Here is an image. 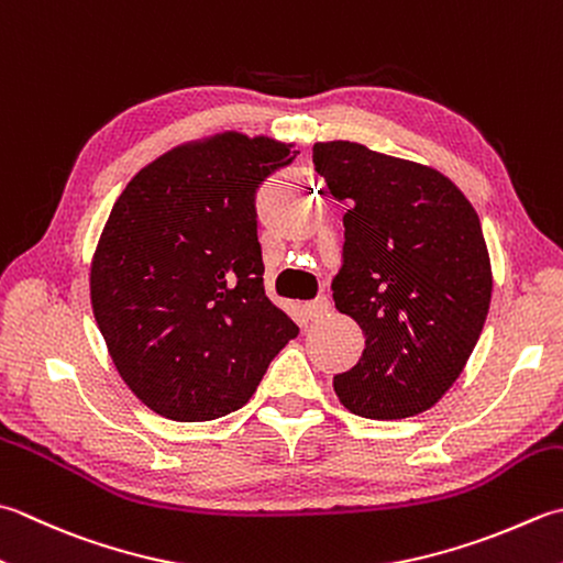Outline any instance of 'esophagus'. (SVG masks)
Returning a JSON list of instances; mask_svg holds the SVG:
<instances>
[{
	"instance_id": "34e87169",
	"label": "esophagus",
	"mask_w": 563,
	"mask_h": 563,
	"mask_svg": "<svg viewBox=\"0 0 563 563\" xmlns=\"http://www.w3.org/2000/svg\"><path fill=\"white\" fill-rule=\"evenodd\" d=\"M329 310H332V305H329L327 297H317V300L305 305V314H307V319H310V322L324 319L329 314Z\"/></svg>"
}]
</instances>
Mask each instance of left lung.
I'll return each instance as SVG.
<instances>
[{
  "mask_svg": "<svg viewBox=\"0 0 563 563\" xmlns=\"http://www.w3.org/2000/svg\"><path fill=\"white\" fill-rule=\"evenodd\" d=\"M317 173L346 200L334 305L366 346L334 390L354 415L405 420L444 398L486 324L493 271L481 219L432 165L317 141Z\"/></svg>",
  "mask_w": 563,
  "mask_h": 563,
  "instance_id": "obj_1",
  "label": "left lung"
}]
</instances>
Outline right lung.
<instances>
[{
  "instance_id": "right-lung-1",
  "label": "right lung",
  "mask_w": 563,
  "mask_h": 563,
  "mask_svg": "<svg viewBox=\"0 0 563 563\" xmlns=\"http://www.w3.org/2000/svg\"><path fill=\"white\" fill-rule=\"evenodd\" d=\"M295 143L222 131L151 161L119 195L90 300L129 390L173 422L244 407L300 329L263 290L256 190Z\"/></svg>"
}]
</instances>
